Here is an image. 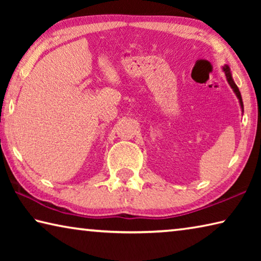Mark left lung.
Instances as JSON below:
<instances>
[{"mask_svg":"<svg viewBox=\"0 0 261 261\" xmlns=\"http://www.w3.org/2000/svg\"><path fill=\"white\" fill-rule=\"evenodd\" d=\"M222 69H223L224 73H226V77H227V81H228V83H229V85L231 86L232 91L235 92L236 96L238 98V100H240V105H241V108H242V110H244V107H243V101H242L241 92H240V90H238V87H237V85L235 84V82H233L232 76H231V72H230V69H229L228 65H224V67H223Z\"/></svg>","mask_w":261,"mask_h":261,"instance_id":"obj_1","label":"left lung"}]
</instances>
